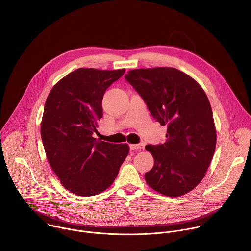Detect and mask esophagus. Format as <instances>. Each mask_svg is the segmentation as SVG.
<instances>
[{
  "label": "esophagus",
  "mask_w": 251,
  "mask_h": 251,
  "mask_svg": "<svg viewBox=\"0 0 251 251\" xmlns=\"http://www.w3.org/2000/svg\"><path fill=\"white\" fill-rule=\"evenodd\" d=\"M130 150L131 151H138V150H141V149H144V145L143 144H131L130 146Z\"/></svg>",
  "instance_id": "esophagus-1"
}]
</instances>
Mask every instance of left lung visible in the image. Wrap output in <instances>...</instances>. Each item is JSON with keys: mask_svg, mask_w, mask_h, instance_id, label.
<instances>
[{"mask_svg": "<svg viewBox=\"0 0 251 251\" xmlns=\"http://www.w3.org/2000/svg\"><path fill=\"white\" fill-rule=\"evenodd\" d=\"M125 79L145 101L154 119L167 126L164 144L147 145L154 167L147 184L168 197L194 190L213 157L217 131L206 94L200 84L172 67L130 70Z\"/></svg>", "mask_w": 251, "mask_h": 251, "instance_id": "8db88e82", "label": "left lung"}]
</instances>
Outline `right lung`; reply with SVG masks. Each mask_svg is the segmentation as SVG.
<instances>
[{
    "mask_svg": "<svg viewBox=\"0 0 251 251\" xmlns=\"http://www.w3.org/2000/svg\"><path fill=\"white\" fill-rule=\"evenodd\" d=\"M125 69L78 68L59 80L45 104L41 135L47 158L63 187L81 197L108 189L129 146L93 137L103 95Z\"/></svg>",
    "mask_w": 251,
    "mask_h": 251,
    "instance_id": "1",
    "label": "right lung"
}]
</instances>
